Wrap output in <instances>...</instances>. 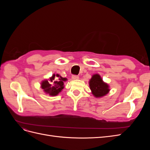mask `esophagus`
I'll list each match as a JSON object with an SVG mask.
<instances>
[{
	"mask_svg": "<svg viewBox=\"0 0 150 150\" xmlns=\"http://www.w3.org/2000/svg\"><path fill=\"white\" fill-rule=\"evenodd\" d=\"M79 79V76H76V75H73L72 76V80H77Z\"/></svg>",
	"mask_w": 150,
	"mask_h": 150,
	"instance_id": "1",
	"label": "esophagus"
}]
</instances>
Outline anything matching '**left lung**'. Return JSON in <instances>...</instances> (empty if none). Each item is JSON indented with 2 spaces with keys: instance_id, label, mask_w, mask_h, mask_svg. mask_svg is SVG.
I'll return each instance as SVG.
<instances>
[{
  "instance_id": "obj_1",
  "label": "left lung",
  "mask_w": 150,
  "mask_h": 150,
  "mask_svg": "<svg viewBox=\"0 0 150 150\" xmlns=\"http://www.w3.org/2000/svg\"><path fill=\"white\" fill-rule=\"evenodd\" d=\"M90 89L92 94L96 98H101L106 95L109 91V86L104 83L101 76L98 74H94L89 82Z\"/></svg>"
}]
</instances>
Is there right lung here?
I'll return each mask as SVG.
<instances>
[{"label": "right lung", "mask_w": 150, "mask_h": 150, "mask_svg": "<svg viewBox=\"0 0 150 150\" xmlns=\"http://www.w3.org/2000/svg\"><path fill=\"white\" fill-rule=\"evenodd\" d=\"M67 78H62L59 74H54L49 80H44L41 83V88L46 94L51 96L57 95L64 88V82Z\"/></svg>", "instance_id": "add662e5"}]
</instances>
